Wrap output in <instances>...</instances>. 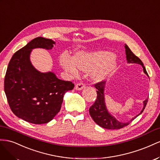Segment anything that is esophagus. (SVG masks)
Here are the masks:
<instances>
[{
	"instance_id": "obj_1",
	"label": "esophagus",
	"mask_w": 160,
	"mask_h": 160,
	"mask_svg": "<svg viewBox=\"0 0 160 160\" xmlns=\"http://www.w3.org/2000/svg\"><path fill=\"white\" fill-rule=\"evenodd\" d=\"M84 88H85V85L82 82L77 83L75 86V89L77 90H82V89H84Z\"/></svg>"
}]
</instances>
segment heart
Listing matches in <instances>:
<instances>
[{
    "label": "heart",
    "instance_id": "heart-1",
    "mask_svg": "<svg viewBox=\"0 0 160 160\" xmlns=\"http://www.w3.org/2000/svg\"><path fill=\"white\" fill-rule=\"evenodd\" d=\"M60 62L66 71L76 74L78 70L89 72L90 78L95 82L105 80L116 70L117 60L115 55L106 50L79 51L72 58L67 53H62Z\"/></svg>",
    "mask_w": 160,
    "mask_h": 160
}]
</instances>
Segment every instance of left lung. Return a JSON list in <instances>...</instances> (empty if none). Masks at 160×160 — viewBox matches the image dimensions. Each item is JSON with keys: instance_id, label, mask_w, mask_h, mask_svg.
<instances>
[{"instance_id": "8db88e82", "label": "left lung", "mask_w": 160, "mask_h": 160, "mask_svg": "<svg viewBox=\"0 0 160 160\" xmlns=\"http://www.w3.org/2000/svg\"><path fill=\"white\" fill-rule=\"evenodd\" d=\"M125 53H126V58L127 63H138L141 66H142L143 72L145 74L148 76L147 71L145 70V68L143 66V62H141L140 59L136 56L135 55L131 52V50L125 44ZM105 81L100 82L98 83H97L94 85V87L97 89V98L94 103L89 108V112L91 117L92 118L94 121L97 123V125L100 126L102 128L107 129H120L123 128V127L127 126L129 123L133 121V119L138 117L139 115L143 112V110L146 104L148 103V98H146L143 101V108L141 112L133 117L132 119L127 122H122L117 121L116 118L112 116L110 113L108 112V110L107 109L105 100H104V88H105Z\"/></svg>"}]
</instances>
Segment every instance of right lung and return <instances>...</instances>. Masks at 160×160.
I'll return each instance as SVG.
<instances>
[{
	"label": "right lung",
	"mask_w": 160,
	"mask_h": 160,
	"mask_svg": "<svg viewBox=\"0 0 160 160\" xmlns=\"http://www.w3.org/2000/svg\"><path fill=\"white\" fill-rule=\"evenodd\" d=\"M55 43L42 37L31 40L13 55L4 78V92L11 111L33 124L52 121L60 111L65 93L74 87L72 82L58 79L53 72H40L30 61L32 49H52Z\"/></svg>",
	"instance_id": "obj_1"
}]
</instances>
